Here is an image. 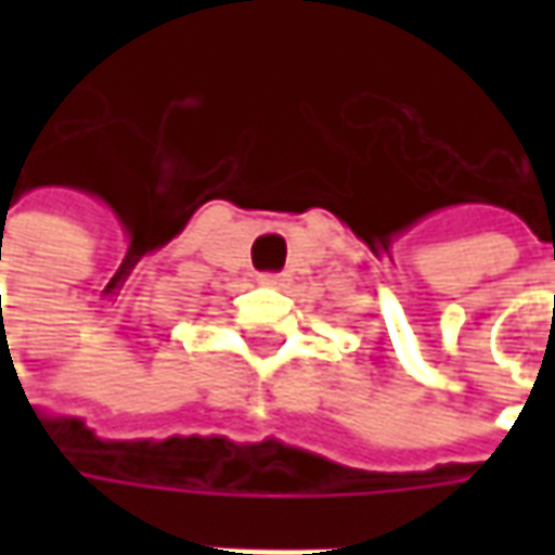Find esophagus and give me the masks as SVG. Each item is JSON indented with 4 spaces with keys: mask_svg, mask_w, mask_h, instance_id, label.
Segmentation results:
<instances>
[{
    "mask_svg": "<svg viewBox=\"0 0 555 555\" xmlns=\"http://www.w3.org/2000/svg\"><path fill=\"white\" fill-rule=\"evenodd\" d=\"M282 282H285V279L279 276V273H261V276H258V285H267V288H276Z\"/></svg>",
    "mask_w": 555,
    "mask_h": 555,
    "instance_id": "obj_1",
    "label": "esophagus"
}]
</instances>
